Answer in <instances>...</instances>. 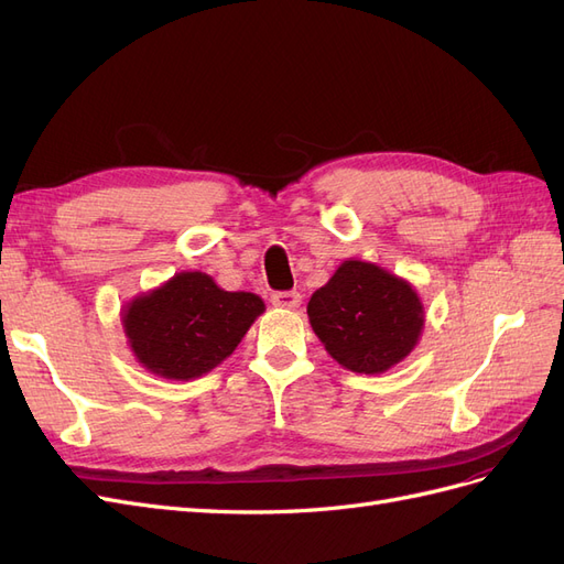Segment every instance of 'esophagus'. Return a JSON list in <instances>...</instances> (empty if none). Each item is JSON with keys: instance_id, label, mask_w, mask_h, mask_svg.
Instances as JSON below:
<instances>
[{"instance_id": "34e87169", "label": "esophagus", "mask_w": 564, "mask_h": 564, "mask_svg": "<svg viewBox=\"0 0 564 564\" xmlns=\"http://www.w3.org/2000/svg\"><path fill=\"white\" fill-rule=\"evenodd\" d=\"M270 301H272V305H275V308L294 311V308H299L301 294H299V292H275V294L270 296Z\"/></svg>"}]
</instances>
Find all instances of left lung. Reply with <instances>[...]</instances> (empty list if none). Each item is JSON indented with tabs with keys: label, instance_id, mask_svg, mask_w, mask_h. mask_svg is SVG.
<instances>
[{
	"label": "left lung",
	"instance_id": "left-lung-1",
	"mask_svg": "<svg viewBox=\"0 0 564 564\" xmlns=\"http://www.w3.org/2000/svg\"><path fill=\"white\" fill-rule=\"evenodd\" d=\"M313 332L338 365L381 373L412 352L423 308L412 284L373 263L346 261L308 303Z\"/></svg>",
	"mask_w": 564,
	"mask_h": 564
}]
</instances>
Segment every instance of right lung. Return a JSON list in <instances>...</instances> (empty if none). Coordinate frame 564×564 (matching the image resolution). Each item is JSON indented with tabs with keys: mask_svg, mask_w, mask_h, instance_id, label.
<instances>
[{
	"mask_svg": "<svg viewBox=\"0 0 564 564\" xmlns=\"http://www.w3.org/2000/svg\"><path fill=\"white\" fill-rule=\"evenodd\" d=\"M263 308L256 294L224 292L204 272H178L129 305L124 332L143 367L187 381L224 362Z\"/></svg>",
	"mask_w": 564,
	"mask_h": 564,
	"instance_id": "1",
	"label": "right lung"
}]
</instances>
